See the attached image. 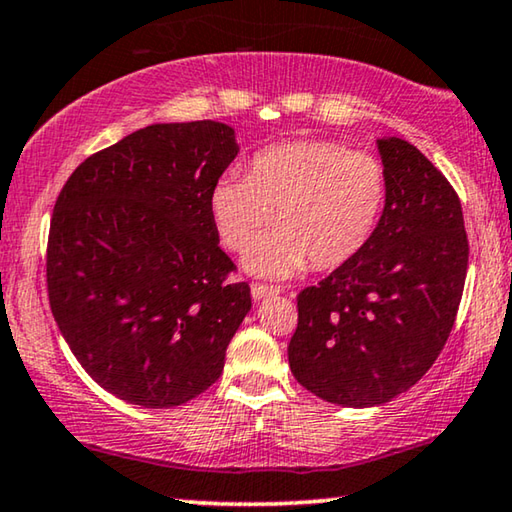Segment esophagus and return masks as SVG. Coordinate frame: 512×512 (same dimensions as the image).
<instances>
[{"label":"esophagus","mask_w":512,"mask_h":512,"mask_svg":"<svg viewBox=\"0 0 512 512\" xmlns=\"http://www.w3.org/2000/svg\"><path fill=\"white\" fill-rule=\"evenodd\" d=\"M250 294H253L255 301H259V299H266V296L278 294V289L264 285V282H253V285H250Z\"/></svg>","instance_id":"obj_1"}]
</instances>
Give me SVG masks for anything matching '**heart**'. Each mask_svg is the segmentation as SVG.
Returning a JSON list of instances; mask_svg holds the SVG:
<instances>
[{
    "instance_id": "obj_1",
    "label": "heart",
    "mask_w": 512,
    "mask_h": 512,
    "mask_svg": "<svg viewBox=\"0 0 512 512\" xmlns=\"http://www.w3.org/2000/svg\"><path fill=\"white\" fill-rule=\"evenodd\" d=\"M388 200L384 163L333 140H294L262 149L248 174H225L209 195L218 239L246 253L277 211L279 230L250 249V271L287 278L305 264L335 269L363 253Z\"/></svg>"
}]
</instances>
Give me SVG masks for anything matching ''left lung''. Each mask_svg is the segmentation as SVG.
<instances>
[{"label": "left lung", "instance_id": "1", "mask_svg": "<svg viewBox=\"0 0 512 512\" xmlns=\"http://www.w3.org/2000/svg\"><path fill=\"white\" fill-rule=\"evenodd\" d=\"M388 200L352 262L296 296L289 368L340 407H375L416 384L444 349L469 264L462 204L414 144L377 140Z\"/></svg>", "mask_w": 512, "mask_h": 512}]
</instances>
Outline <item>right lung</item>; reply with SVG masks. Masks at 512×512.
I'll return each instance as SVG.
<instances>
[{"label":"right lung","instance_id":"add662e5","mask_svg":"<svg viewBox=\"0 0 512 512\" xmlns=\"http://www.w3.org/2000/svg\"><path fill=\"white\" fill-rule=\"evenodd\" d=\"M239 154L220 121L154 124L89 156L61 188L45 276L61 335L119 400L179 407L220 377L250 310L209 195Z\"/></svg>","mask_w":512,"mask_h":512}]
</instances>
